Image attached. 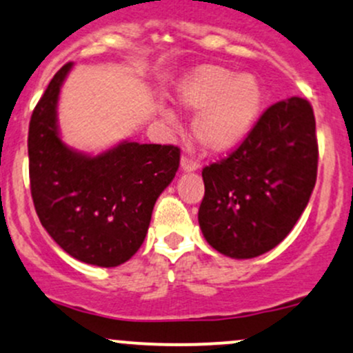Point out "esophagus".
Wrapping results in <instances>:
<instances>
[{
  "mask_svg": "<svg viewBox=\"0 0 353 353\" xmlns=\"http://www.w3.org/2000/svg\"><path fill=\"white\" fill-rule=\"evenodd\" d=\"M181 169L184 172H192V171H197L199 169V163H197L196 159H192L190 156H182L181 159Z\"/></svg>",
  "mask_w": 353,
  "mask_h": 353,
  "instance_id": "1",
  "label": "esophagus"
}]
</instances>
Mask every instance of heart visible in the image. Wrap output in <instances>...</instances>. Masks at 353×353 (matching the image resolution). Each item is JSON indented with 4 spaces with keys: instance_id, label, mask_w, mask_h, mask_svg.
Masks as SVG:
<instances>
[{
    "instance_id": "heart-1",
    "label": "heart",
    "mask_w": 353,
    "mask_h": 353,
    "mask_svg": "<svg viewBox=\"0 0 353 353\" xmlns=\"http://www.w3.org/2000/svg\"><path fill=\"white\" fill-rule=\"evenodd\" d=\"M182 108L199 111L194 136L204 149L224 152L236 148L257 123L264 108V88L254 74H237L217 64H204L185 74L176 88ZM168 121L171 111H163Z\"/></svg>"
}]
</instances>
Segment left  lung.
<instances>
[{
	"instance_id": "1",
	"label": "left lung",
	"mask_w": 353,
	"mask_h": 353,
	"mask_svg": "<svg viewBox=\"0 0 353 353\" xmlns=\"http://www.w3.org/2000/svg\"><path fill=\"white\" fill-rule=\"evenodd\" d=\"M314 109L289 98L267 108L241 145L202 169L199 225L217 252L252 259L281 244L317 181Z\"/></svg>"
}]
</instances>
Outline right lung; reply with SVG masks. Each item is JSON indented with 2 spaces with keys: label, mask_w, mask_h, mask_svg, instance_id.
Here are the masks:
<instances>
[{
  "label": "right lung",
  "mask_w": 353,
  "mask_h": 353,
  "mask_svg": "<svg viewBox=\"0 0 353 353\" xmlns=\"http://www.w3.org/2000/svg\"><path fill=\"white\" fill-rule=\"evenodd\" d=\"M64 64L36 104L28 132L30 184L43 228L64 252L91 265L116 267L139 250L152 209L179 169L177 145L124 141L88 156L68 148L58 129Z\"/></svg>",
  "instance_id": "right-lung-1"
}]
</instances>
